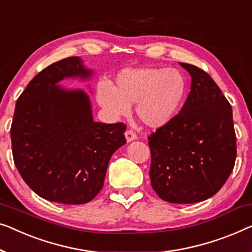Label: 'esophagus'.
<instances>
[{"label":"esophagus","instance_id":"1","mask_svg":"<svg viewBox=\"0 0 252 252\" xmlns=\"http://www.w3.org/2000/svg\"><path fill=\"white\" fill-rule=\"evenodd\" d=\"M126 138L127 143H130V141L137 139V134L132 130H126Z\"/></svg>","mask_w":252,"mask_h":252}]
</instances>
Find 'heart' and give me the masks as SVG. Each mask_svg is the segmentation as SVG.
I'll return each mask as SVG.
<instances>
[{
  "label": "heart",
  "instance_id": "1",
  "mask_svg": "<svg viewBox=\"0 0 252 252\" xmlns=\"http://www.w3.org/2000/svg\"><path fill=\"white\" fill-rule=\"evenodd\" d=\"M186 94L185 77L176 68H130L116 75L114 87L99 83L98 104L112 118L126 115L136 104V114L145 126L158 129L178 114Z\"/></svg>",
  "mask_w": 252,
  "mask_h": 252
}]
</instances>
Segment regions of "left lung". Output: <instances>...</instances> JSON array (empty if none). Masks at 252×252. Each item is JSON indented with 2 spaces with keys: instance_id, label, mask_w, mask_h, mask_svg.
Returning <instances> with one entry per match:
<instances>
[{
  "instance_id": "8db88e82",
  "label": "left lung",
  "mask_w": 252,
  "mask_h": 252,
  "mask_svg": "<svg viewBox=\"0 0 252 252\" xmlns=\"http://www.w3.org/2000/svg\"><path fill=\"white\" fill-rule=\"evenodd\" d=\"M192 77L179 114L148 137L153 189L170 203H195L214 196L235 164L232 106L203 69L180 63Z\"/></svg>"
}]
</instances>
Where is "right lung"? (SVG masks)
Returning <instances> with one entry per match:
<instances>
[{
	"mask_svg": "<svg viewBox=\"0 0 252 252\" xmlns=\"http://www.w3.org/2000/svg\"><path fill=\"white\" fill-rule=\"evenodd\" d=\"M92 74L80 57L51 63L28 83L11 125L13 161L38 196L63 204L90 202L104 186L109 160L126 143V125L94 122L82 90L58 86Z\"/></svg>",
	"mask_w": 252,
	"mask_h": 252,
	"instance_id": "1",
	"label": "right lung"
}]
</instances>
